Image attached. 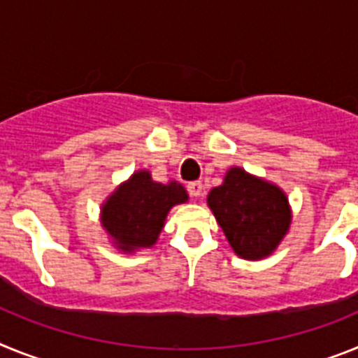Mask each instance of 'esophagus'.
<instances>
[{
	"mask_svg": "<svg viewBox=\"0 0 358 358\" xmlns=\"http://www.w3.org/2000/svg\"><path fill=\"white\" fill-rule=\"evenodd\" d=\"M187 191H189V194H191V196H194V198L203 196V183H201V182H191L187 185Z\"/></svg>",
	"mask_w": 358,
	"mask_h": 358,
	"instance_id": "esophagus-1",
	"label": "esophagus"
}]
</instances>
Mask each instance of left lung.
Masks as SVG:
<instances>
[{
  "mask_svg": "<svg viewBox=\"0 0 358 358\" xmlns=\"http://www.w3.org/2000/svg\"><path fill=\"white\" fill-rule=\"evenodd\" d=\"M207 205L234 254L243 259L268 257L290 231L287 192L243 167L227 171L222 185L207 194Z\"/></svg>",
  "mask_w": 358,
  "mask_h": 358,
  "instance_id": "obj_1",
  "label": "left lung"
}]
</instances>
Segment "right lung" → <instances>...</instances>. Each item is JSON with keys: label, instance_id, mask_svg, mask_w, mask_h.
<instances>
[{"label": "right lung", "instance_id": "obj_1", "mask_svg": "<svg viewBox=\"0 0 358 358\" xmlns=\"http://www.w3.org/2000/svg\"><path fill=\"white\" fill-rule=\"evenodd\" d=\"M189 201L182 183L155 182L148 169L135 171L101 205V225L117 250L133 254L151 248L175 205Z\"/></svg>", "mask_w": 358, "mask_h": 358}]
</instances>
